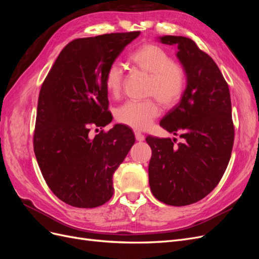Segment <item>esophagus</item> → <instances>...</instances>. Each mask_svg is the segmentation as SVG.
Returning <instances> with one entry per match:
<instances>
[{
    "label": "esophagus",
    "mask_w": 259,
    "mask_h": 259,
    "mask_svg": "<svg viewBox=\"0 0 259 259\" xmlns=\"http://www.w3.org/2000/svg\"><path fill=\"white\" fill-rule=\"evenodd\" d=\"M135 138L137 142H143V140L145 139V135L142 134L140 132H135Z\"/></svg>",
    "instance_id": "1"
}]
</instances>
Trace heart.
<instances>
[{
	"instance_id": "heart-1",
	"label": "heart",
	"mask_w": 259,
	"mask_h": 259,
	"mask_svg": "<svg viewBox=\"0 0 259 259\" xmlns=\"http://www.w3.org/2000/svg\"><path fill=\"white\" fill-rule=\"evenodd\" d=\"M128 62L140 71L150 74L147 94L156 97L164 107H173L182 98L186 88L185 69L161 46L151 43L139 46L131 53ZM104 83L109 95L113 98L119 97L123 88L121 68L117 65L109 67ZM159 113L160 107L154 99L130 100L117 109L115 117L120 123L132 128L146 130Z\"/></svg>"
}]
</instances>
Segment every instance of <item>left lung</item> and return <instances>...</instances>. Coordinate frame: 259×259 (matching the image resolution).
<instances>
[{
    "mask_svg": "<svg viewBox=\"0 0 259 259\" xmlns=\"http://www.w3.org/2000/svg\"><path fill=\"white\" fill-rule=\"evenodd\" d=\"M159 41L177 46L187 85L179 103L160 122L183 142L146 138L152 150L149 185L159 201L184 206L213 191L228 166L234 140L230 92L215 61L191 38L164 35Z\"/></svg>",
    "mask_w": 259,
    "mask_h": 259,
    "instance_id": "1",
    "label": "left lung"
}]
</instances>
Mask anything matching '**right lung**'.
Instances as JSON below:
<instances>
[{"label": "right lung", "instance_id": "1", "mask_svg": "<svg viewBox=\"0 0 259 259\" xmlns=\"http://www.w3.org/2000/svg\"><path fill=\"white\" fill-rule=\"evenodd\" d=\"M140 31L76 38L55 60L38 95L33 148L46 184L67 204L93 208L113 194L112 177L135 136L115 124L92 138L91 125L112 121L104 77Z\"/></svg>", "mask_w": 259, "mask_h": 259}]
</instances>
